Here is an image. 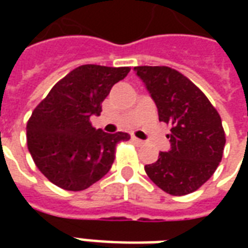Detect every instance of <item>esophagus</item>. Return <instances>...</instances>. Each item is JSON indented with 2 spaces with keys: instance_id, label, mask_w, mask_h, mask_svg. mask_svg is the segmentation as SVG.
I'll list each match as a JSON object with an SVG mask.
<instances>
[{
  "instance_id": "esophagus-1",
  "label": "esophagus",
  "mask_w": 248,
  "mask_h": 248,
  "mask_svg": "<svg viewBox=\"0 0 248 248\" xmlns=\"http://www.w3.org/2000/svg\"><path fill=\"white\" fill-rule=\"evenodd\" d=\"M131 140H134L135 143H137V145H140V146H142V145H143V143H145L143 140H140V138H137V137H131Z\"/></svg>"
}]
</instances>
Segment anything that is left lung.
<instances>
[{
    "instance_id": "obj_1",
    "label": "left lung",
    "mask_w": 248,
    "mask_h": 248,
    "mask_svg": "<svg viewBox=\"0 0 248 248\" xmlns=\"http://www.w3.org/2000/svg\"><path fill=\"white\" fill-rule=\"evenodd\" d=\"M134 70L154 99L159 121L170 126L171 149L146 165V174L170 195L194 192L222 161L226 135L220 115L202 90L175 69L135 66Z\"/></svg>"
}]
</instances>
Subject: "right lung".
<instances>
[{
    "label": "right lung",
    "mask_w": 248,
    "mask_h": 248,
    "mask_svg": "<svg viewBox=\"0 0 248 248\" xmlns=\"http://www.w3.org/2000/svg\"><path fill=\"white\" fill-rule=\"evenodd\" d=\"M129 71L127 66H78L33 110L26 124L28 149L38 170L56 186L81 191L111 169L117 145L130 135L95 130L90 117L101 114L103 99Z\"/></svg>",
    "instance_id": "1"
}]
</instances>
